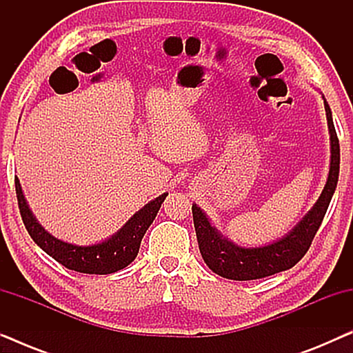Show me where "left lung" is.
Masks as SVG:
<instances>
[{"label": "left lung", "instance_id": "left-lung-1", "mask_svg": "<svg viewBox=\"0 0 353 353\" xmlns=\"http://www.w3.org/2000/svg\"><path fill=\"white\" fill-rule=\"evenodd\" d=\"M323 101H325L327 130H330V173H327L326 185L323 188L320 197L312 209L302 216V220L291 231H288V234L270 244L259 245V248H243V245L234 244L233 241L225 238L210 223L205 212L197 207V204H192V219H194L199 250L207 267L214 273L223 278L234 279V281L265 278L292 268L310 248L312 241L325 219L332 194L336 191L337 180H339V139H337L332 112L325 96H323Z\"/></svg>", "mask_w": 353, "mask_h": 353}]
</instances>
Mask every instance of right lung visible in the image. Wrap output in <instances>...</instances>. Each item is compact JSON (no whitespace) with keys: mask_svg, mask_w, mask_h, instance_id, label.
Wrapping results in <instances>:
<instances>
[{"mask_svg":"<svg viewBox=\"0 0 353 353\" xmlns=\"http://www.w3.org/2000/svg\"><path fill=\"white\" fill-rule=\"evenodd\" d=\"M16 194L22 221L26 225L28 234L50 257L64 265L65 268L75 270V272L88 274H109L128 267L137 259L143 236L151 226L154 219H156L157 212L161 209L162 202L165 201L168 192H163L156 199L149 201L137 214L130 216L127 223L110 238L90 245L65 243V241L57 239L51 233H48L40 225V221L37 220V216L33 215L30 207H28L19 178H16Z\"/></svg>","mask_w":353,"mask_h":353,"instance_id":"right-lung-1","label":"right lung"}]
</instances>
